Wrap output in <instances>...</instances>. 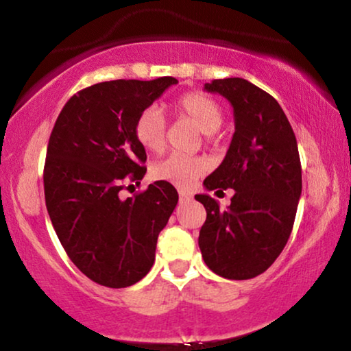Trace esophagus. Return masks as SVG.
Segmentation results:
<instances>
[{
	"label": "esophagus",
	"instance_id": "esophagus-1",
	"mask_svg": "<svg viewBox=\"0 0 351 351\" xmlns=\"http://www.w3.org/2000/svg\"><path fill=\"white\" fill-rule=\"evenodd\" d=\"M179 197H180L182 202H184V199H190V198H192V195L186 193V192H184V190H180V192H179Z\"/></svg>",
	"mask_w": 351,
	"mask_h": 351
}]
</instances>
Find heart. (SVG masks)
Masks as SVG:
<instances>
[{
    "mask_svg": "<svg viewBox=\"0 0 351 351\" xmlns=\"http://www.w3.org/2000/svg\"><path fill=\"white\" fill-rule=\"evenodd\" d=\"M174 111L180 117L192 122L202 134L216 132L224 119L219 104L206 95L197 92L186 93L177 99ZM134 134L136 142L148 152H161L165 147V121L154 108H148L140 112L134 124ZM204 171H206V165L202 159L184 156V154H171L153 166L152 176L153 179L169 182L179 189H189Z\"/></svg>",
    "mask_w": 351,
    "mask_h": 351,
    "instance_id": "obj_1",
    "label": "heart"
}]
</instances>
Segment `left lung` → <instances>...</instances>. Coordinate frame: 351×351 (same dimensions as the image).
Segmentation results:
<instances>
[{
  "label": "left lung",
  "instance_id": "8db88e82",
  "mask_svg": "<svg viewBox=\"0 0 351 351\" xmlns=\"http://www.w3.org/2000/svg\"><path fill=\"white\" fill-rule=\"evenodd\" d=\"M204 90L229 99L235 132L224 161L203 185L235 193L224 211L209 195H195L206 209L198 245L217 276L252 279L276 261L292 234L302 195L297 138L280 104L252 82L217 79Z\"/></svg>",
  "mask_w": 351,
  "mask_h": 351
}]
</instances>
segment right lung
<instances>
[{"instance_id": "add662e5", "label": "right lung", "mask_w": 351, "mask_h": 351, "mask_svg": "<svg viewBox=\"0 0 351 351\" xmlns=\"http://www.w3.org/2000/svg\"><path fill=\"white\" fill-rule=\"evenodd\" d=\"M176 84L159 77L86 86L64 104L49 135L43 171L49 219L71 261L99 285L124 289L148 274L179 199L165 180L127 199L119 195L147 172L136 117Z\"/></svg>"}]
</instances>
